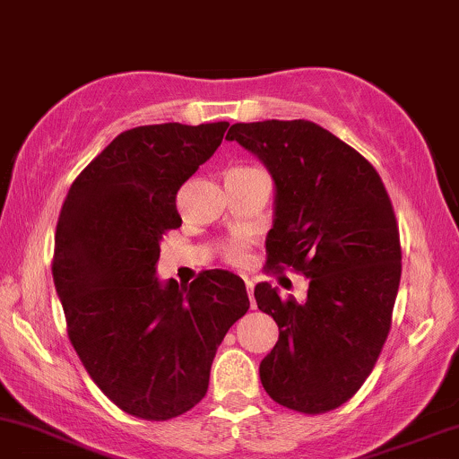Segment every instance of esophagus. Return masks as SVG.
<instances>
[{"instance_id":"1","label":"esophagus","mask_w":459,"mask_h":459,"mask_svg":"<svg viewBox=\"0 0 459 459\" xmlns=\"http://www.w3.org/2000/svg\"><path fill=\"white\" fill-rule=\"evenodd\" d=\"M247 285V293H248V299H251V307H255V298H253V291H255V282H253L251 279L245 281Z\"/></svg>"}]
</instances>
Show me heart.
Instances as JSON below:
<instances>
[{
    "mask_svg": "<svg viewBox=\"0 0 459 459\" xmlns=\"http://www.w3.org/2000/svg\"><path fill=\"white\" fill-rule=\"evenodd\" d=\"M225 257H228L231 264H245L247 262L245 245H240V242H234V245H230L228 248H225Z\"/></svg>",
    "mask_w": 459,
    "mask_h": 459,
    "instance_id": "b5f03b06",
    "label": "heart"
}]
</instances>
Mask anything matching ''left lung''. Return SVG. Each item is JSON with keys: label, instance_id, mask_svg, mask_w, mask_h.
Masks as SVG:
<instances>
[{"label": "left lung", "instance_id": "obj_1", "mask_svg": "<svg viewBox=\"0 0 459 459\" xmlns=\"http://www.w3.org/2000/svg\"><path fill=\"white\" fill-rule=\"evenodd\" d=\"M236 140L274 180L268 268L308 279L304 302L257 282L259 310L279 341L259 364L274 403L325 412L361 387L392 327L403 253L389 195L358 151L313 121L236 123Z\"/></svg>", "mask_w": 459, "mask_h": 459}]
</instances>
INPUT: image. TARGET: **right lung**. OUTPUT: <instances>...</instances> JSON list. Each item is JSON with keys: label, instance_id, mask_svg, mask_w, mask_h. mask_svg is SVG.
I'll use <instances>...</instances> for the list:
<instances>
[{"label": "right lung", "instance_id": "right-lung-1", "mask_svg": "<svg viewBox=\"0 0 459 459\" xmlns=\"http://www.w3.org/2000/svg\"><path fill=\"white\" fill-rule=\"evenodd\" d=\"M228 121L118 134L74 180L55 234L53 281L67 336L95 385L127 415L178 417L206 395L217 347L248 310L245 281L206 270L160 281L163 234L183 223L177 194Z\"/></svg>", "mask_w": 459, "mask_h": 459}]
</instances>
